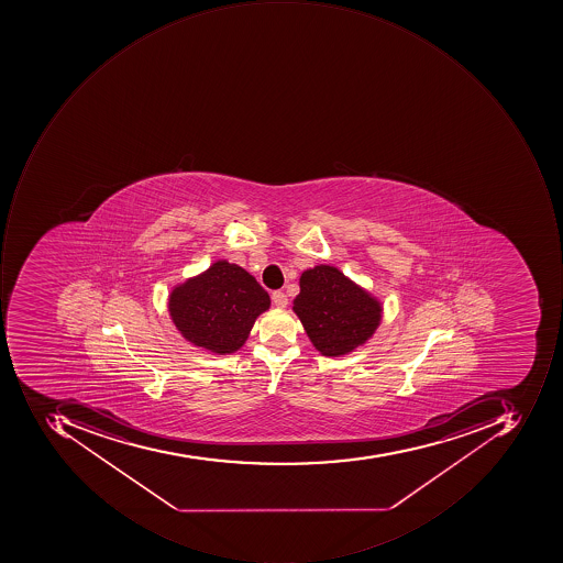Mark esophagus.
Returning a JSON list of instances; mask_svg holds the SVG:
<instances>
[{
	"label": "esophagus",
	"mask_w": 563,
	"mask_h": 563,
	"mask_svg": "<svg viewBox=\"0 0 563 563\" xmlns=\"http://www.w3.org/2000/svg\"><path fill=\"white\" fill-rule=\"evenodd\" d=\"M273 302L276 308H286L287 296L280 292V290H276V292H273Z\"/></svg>",
	"instance_id": "34e87169"
}]
</instances>
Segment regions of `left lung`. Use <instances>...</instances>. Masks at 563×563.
Masks as SVG:
<instances>
[{
	"instance_id": "1",
	"label": "left lung",
	"mask_w": 563,
	"mask_h": 563,
	"mask_svg": "<svg viewBox=\"0 0 563 563\" xmlns=\"http://www.w3.org/2000/svg\"><path fill=\"white\" fill-rule=\"evenodd\" d=\"M292 311L321 355L342 356L365 345L383 320L379 299L333 265L308 268Z\"/></svg>"
}]
</instances>
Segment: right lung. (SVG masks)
I'll list each match as a JSON object with an SVG mask.
<instances>
[{
	"instance_id": "1",
	"label": "right lung",
	"mask_w": 563,
	"mask_h": 563,
	"mask_svg": "<svg viewBox=\"0 0 563 563\" xmlns=\"http://www.w3.org/2000/svg\"><path fill=\"white\" fill-rule=\"evenodd\" d=\"M167 308L184 339L198 349L230 355L242 349L255 320L271 308V298L245 268L218 261L177 284Z\"/></svg>"
}]
</instances>
